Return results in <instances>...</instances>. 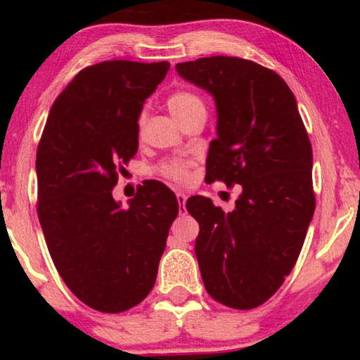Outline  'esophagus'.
Masks as SVG:
<instances>
[{
  "label": "esophagus",
  "mask_w": 360,
  "mask_h": 360,
  "mask_svg": "<svg viewBox=\"0 0 360 360\" xmlns=\"http://www.w3.org/2000/svg\"><path fill=\"white\" fill-rule=\"evenodd\" d=\"M186 200H188V195L184 193V191H179V193H176V201H179L180 214H185L186 213V208H185Z\"/></svg>",
  "instance_id": "34e87169"
}]
</instances>
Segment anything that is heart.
Listing matches in <instances>:
<instances>
[{
	"label": "heart",
	"instance_id": "obj_1",
	"mask_svg": "<svg viewBox=\"0 0 360 360\" xmlns=\"http://www.w3.org/2000/svg\"><path fill=\"white\" fill-rule=\"evenodd\" d=\"M167 106H169L170 112L179 122L186 120V117L191 116L196 111L205 110V103L201 101V98L196 96L195 93L191 91L172 93L169 100H167ZM142 121H144V115H141L139 124H142ZM160 172L162 175L167 176V179H172L175 181H185L188 179V169H186V164L179 160L167 162V164L160 167Z\"/></svg>",
	"mask_w": 360,
	"mask_h": 360
}]
</instances>
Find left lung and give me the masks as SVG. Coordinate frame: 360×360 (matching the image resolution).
<instances>
[{
    "label": "left lung",
    "instance_id": "left-lung-1",
    "mask_svg": "<svg viewBox=\"0 0 360 360\" xmlns=\"http://www.w3.org/2000/svg\"><path fill=\"white\" fill-rule=\"evenodd\" d=\"M175 68L216 103L206 180L243 188L229 213L205 196L186 201L200 224L195 254L201 278L216 302L255 308L292 272L311 223V142L292 90L274 70L224 56Z\"/></svg>",
    "mask_w": 360,
    "mask_h": 360
}]
</instances>
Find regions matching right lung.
I'll return each mask as SVG.
<instances>
[{"instance_id":"1","label":"right lung","mask_w":360,"mask_h":360,"mask_svg":"<svg viewBox=\"0 0 360 360\" xmlns=\"http://www.w3.org/2000/svg\"><path fill=\"white\" fill-rule=\"evenodd\" d=\"M169 62L110 60L83 68L57 96L37 147V214L57 272L101 313L141 303L155 283L179 201L147 181L122 206L117 172L139 147L142 105Z\"/></svg>"}]
</instances>
